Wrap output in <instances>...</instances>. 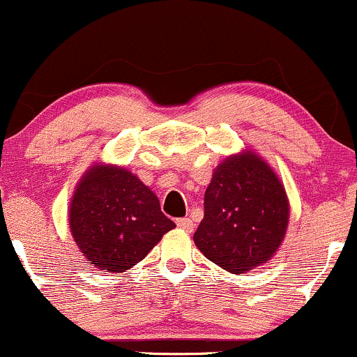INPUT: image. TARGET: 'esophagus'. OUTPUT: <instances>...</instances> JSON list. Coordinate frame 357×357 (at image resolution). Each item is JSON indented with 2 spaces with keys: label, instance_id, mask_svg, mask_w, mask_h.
<instances>
[{
  "label": "esophagus",
  "instance_id": "34e87169",
  "mask_svg": "<svg viewBox=\"0 0 357 357\" xmlns=\"http://www.w3.org/2000/svg\"><path fill=\"white\" fill-rule=\"evenodd\" d=\"M177 226L180 227V229L187 231V232H192L194 231V222H192V219L189 218H182V219H177Z\"/></svg>",
  "mask_w": 357,
  "mask_h": 357
}]
</instances>
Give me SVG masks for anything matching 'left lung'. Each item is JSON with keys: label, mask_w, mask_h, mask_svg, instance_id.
<instances>
[{"label": "left lung", "mask_w": 357, "mask_h": 357, "mask_svg": "<svg viewBox=\"0 0 357 357\" xmlns=\"http://www.w3.org/2000/svg\"><path fill=\"white\" fill-rule=\"evenodd\" d=\"M288 200L282 182L256 155L226 158L204 195L194 241L207 259L231 273L268 261L283 241Z\"/></svg>", "instance_id": "left-lung-1"}]
</instances>
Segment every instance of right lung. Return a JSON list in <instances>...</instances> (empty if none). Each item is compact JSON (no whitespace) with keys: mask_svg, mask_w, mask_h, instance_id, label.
<instances>
[{"mask_svg":"<svg viewBox=\"0 0 357 357\" xmlns=\"http://www.w3.org/2000/svg\"><path fill=\"white\" fill-rule=\"evenodd\" d=\"M70 231L87 261L111 273L130 270L174 229L158 197L131 172L92 167L70 204Z\"/></svg>","mask_w":357,"mask_h":357,"instance_id":"add662e5","label":"right lung"}]
</instances>
